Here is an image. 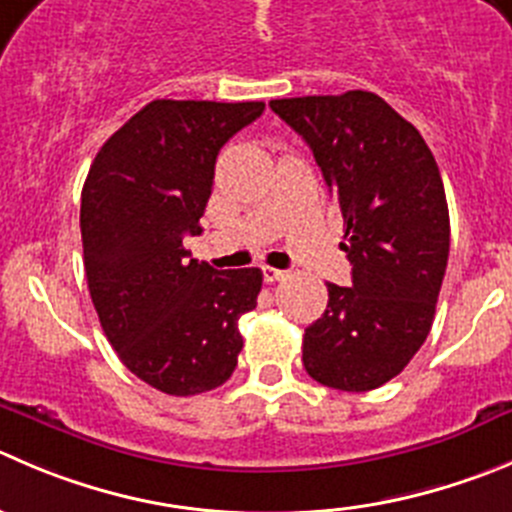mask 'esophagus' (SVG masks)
Instances as JSON below:
<instances>
[{"label":"esophagus","instance_id":"esophagus-1","mask_svg":"<svg viewBox=\"0 0 512 512\" xmlns=\"http://www.w3.org/2000/svg\"><path fill=\"white\" fill-rule=\"evenodd\" d=\"M261 271H264V281H281L286 276V271L274 269V266H261Z\"/></svg>","mask_w":512,"mask_h":512}]
</instances>
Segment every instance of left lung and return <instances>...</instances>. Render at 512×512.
<instances>
[{
	"label": "left lung",
	"instance_id": "left-lung-1",
	"mask_svg": "<svg viewBox=\"0 0 512 512\" xmlns=\"http://www.w3.org/2000/svg\"><path fill=\"white\" fill-rule=\"evenodd\" d=\"M314 153L344 218L352 284L306 326V372L324 387L369 392L425 344L450 253V213L435 155L374 92L271 100Z\"/></svg>",
	"mask_w": 512,
	"mask_h": 512
}]
</instances>
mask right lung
Instances as JSON below:
<instances>
[{"instance_id": "obj_1", "label": "right lung", "mask_w": 512, "mask_h": 512, "mask_svg": "<svg viewBox=\"0 0 512 512\" xmlns=\"http://www.w3.org/2000/svg\"><path fill=\"white\" fill-rule=\"evenodd\" d=\"M264 102L153 100L95 155L82 188L85 274L120 362L175 397L226 382L243 347L238 319L256 309L259 269L216 271L191 259L218 150Z\"/></svg>"}]
</instances>
